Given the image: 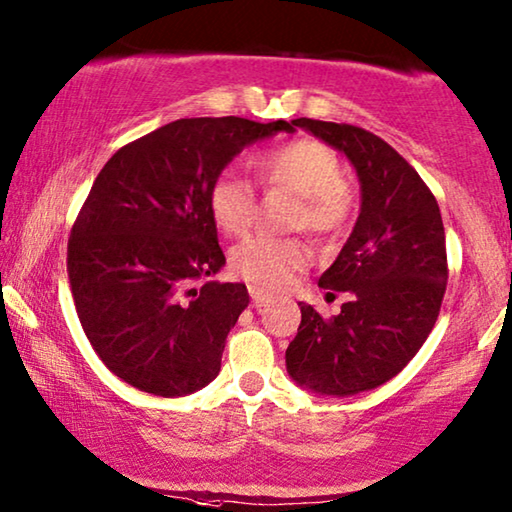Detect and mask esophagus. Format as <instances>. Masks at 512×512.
<instances>
[{
  "mask_svg": "<svg viewBox=\"0 0 512 512\" xmlns=\"http://www.w3.org/2000/svg\"><path fill=\"white\" fill-rule=\"evenodd\" d=\"M249 295H251V305H254L256 309H258V307H263L265 302L270 300V295H268V293H263L261 288H256V286H251V288H249Z\"/></svg>",
  "mask_w": 512,
  "mask_h": 512,
  "instance_id": "1",
  "label": "esophagus"
}]
</instances>
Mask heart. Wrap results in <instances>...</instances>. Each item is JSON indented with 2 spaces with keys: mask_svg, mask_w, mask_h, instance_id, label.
Segmentation results:
<instances>
[{
  "mask_svg": "<svg viewBox=\"0 0 512 512\" xmlns=\"http://www.w3.org/2000/svg\"><path fill=\"white\" fill-rule=\"evenodd\" d=\"M254 166L263 184L291 189L300 196L295 228H307L318 238L344 231L353 214V196L344 182L342 161L328 145L314 138H295L258 154ZM207 201L214 224L231 235L247 231L256 214L254 184L233 168L214 177ZM309 263L311 249L298 238L256 233L231 251L233 272L265 291L286 288Z\"/></svg>",
  "mask_w": 512,
  "mask_h": 512,
  "instance_id": "b5f03b06",
  "label": "heart"
}]
</instances>
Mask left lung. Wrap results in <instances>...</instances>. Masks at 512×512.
Listing matches in <instances>:
<instances>
[{"label":"left lung","instance_id":"8db88e82","mask_svg":"<svg viewBox=\"0 0 512 512\" xmlns=\"http://www.w3.org/2000/svg\"><path fill=\"white\" fill-rule=\"evenodd\" d=\"M351 161L360 180V214L337 261L318 286L346 291L332 318L302 305L286 369L302 388L348 397L379 388L409 365L439 318L448 284L439 203L402 154L353 124L300 117Z\"/></svg>","mask_w":512,"mask_h":512}]
</instances>
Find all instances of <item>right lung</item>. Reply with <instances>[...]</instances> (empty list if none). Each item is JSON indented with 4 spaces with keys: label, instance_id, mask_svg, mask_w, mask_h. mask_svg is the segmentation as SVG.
I'll return each mask as SVG.
<instances>
[{
    "label": "right lung",
    "instance_id": "right-lung-1",
    "mask_svg": "<svg viewBox=\"0 0 512 512\" xmlns=\"http://www.w3.org/2000/svg\"><path fill=\"white\" fill-rule=\"evenodd\" d=\"M293 122L175 120L117 150L73 224L66 270L87 339L133 388L182 397L217 379L244 284L203 281L226 265L210 187L235 154Z\"/></svg>",
    "mask_w": 512,
    "mask_h": 512
}]
</instances>
